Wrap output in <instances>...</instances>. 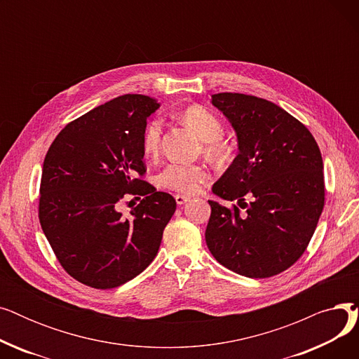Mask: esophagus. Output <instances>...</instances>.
Here are the masks:
<instances>
[{
    "label": "esophagus",
    "mask_w": 359,
    "mask_h": 359,
    "mask_svg": "<svg viewBox=\"0 0 359 359\" xmlns=\"http://www.w3.org/2000/svg\"><path fill=\"white\" fill-rule=\"evenodd\" d=\"M175 199H176V202H177V205H184L187 201H191V198L189 196H186V195H175Z\"/></svg>",
    "instance_id": "34e87169"
}]
</instances>
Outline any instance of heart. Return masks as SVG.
I'll use <instances>...</instances> for the list:
<instances>
[{
    "mask_svg": "<svg viewBox=\"0 0 359 359\" xmlns=\"http://www.w3.org/2000/svg\"><path fill=\"white\" fill-rule=\"evenodd\" d=\"M182 122L195 132L196 137L205 142V151L215 158L227 154V148L221 142L224 128L219 119L208 109L202 106H189L180 113ZM161 144V122L149 121L144 129L142 149L145 156L156 154ZM208 179V170L201 164H179L165 165L157 176V183L164 189L179 194H195L199 186Z\"/></svg>",
    "mask_w": 359,
    "mask_h": 359,
    "instance_id": "obj_1",
    "label": "heart"
}]
</instances>
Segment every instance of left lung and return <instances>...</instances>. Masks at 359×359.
Listing matches in <instances>:
<instances>
[{
    "label": "left lung",
    "mask_w": 359,
    "mask_h": 359,
    "mask_svg": "<svg viewBox=\"0 0 359 359\" xmlns=\"http://www.w3.org/2000/svg\"><path fill=\"white\" fill-rule=\"evenodd\" d=\"M231 123L238 154L214 183L217 201L205 231L206 246L222 266L248 278L288 269L307 249L325 205L323 160L310 130L265 99L212 94ZM247 212L240 215L238 206Z\"/></svg>",
    "instance_id": "obj_1"
}]
</instances>
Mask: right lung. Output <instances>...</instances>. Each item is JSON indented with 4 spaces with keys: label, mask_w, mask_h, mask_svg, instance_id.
Here are the masks:
<instances>
[{
    "label": "right lung",
    "mask_w": 359,
    "mask_h": 359,
    "mask_svg": "<svg viewBox=\"0 0 359 359\" xmlns=\"http://www.w3.org/2000/svg\"><path fill=\"white\" fill-rule=\"evenodd\" d=\"M158 107L153 97L123 94L68 123L48 149L42 230L62 268L91 288H116L140 275L176 211L172 195L138 179L147 118ZM125 194L144 196L128 219L117 211Z\"/></svg>",
    "instance_id": "obj_1"
}]
</instances>
